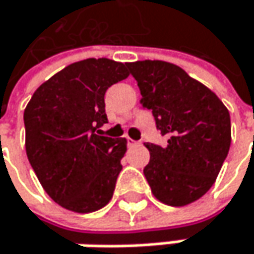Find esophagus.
Segmentation results:
<instances>
[{"mask_svg": "<svg viewBox=\"0 0 254 254\" xmlns=\"http://www.w3.org/2000/svg\"><path fill=\"white\" fill-rule=\"evenodd\" d=\"M127 144H128V146H136V144H139V142H136V140H133V139L127 137Z\"/></svg>", "mask_w": 254, "mask_h": 254, "instance_id": "obj_1", "label": "esophagus"}]
</instances>
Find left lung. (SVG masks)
I'll return each instance as SVG.
<instances>
[{
  "label": "left lung",
  "instance_id": "obj_1",
  "mask_svg": "<svg viewBox=\"0 0 254 254\" xmlns=\"http://www.w3.org/2000/svg\"><path fill=\"white\" fill-rule=\"evenodd\" d=\"M144 108L152 110L167 146L146 143L144 167L153 196L168 206H186L213 186L231 144L230 112L222 101L181 67L159 60L127 63Z\"/></svg>",
  "mask_w": 254,
  "mask_h": 254
}]
</instances>
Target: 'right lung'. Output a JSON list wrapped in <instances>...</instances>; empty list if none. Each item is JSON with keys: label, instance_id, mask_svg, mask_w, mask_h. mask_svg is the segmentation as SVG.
<instances>
[{"label": "right lung", "instance_id": "1", "mask_svg": "<svg viewBox=\"0 0 254 254\" xmlns=\"http://www.w3.org/2000/svg\"><path fill=\"white\" fill-rule=\"evenodd\" d=\"M127 77V64L114 60L77 61L42 83L24 110L27 159L48 196L67 210L95 212L112 199L127 140L96 128L108 121L107 89Z\"/></svg>", "mask_w": 254, "mask_h": 254}]
</instances>
